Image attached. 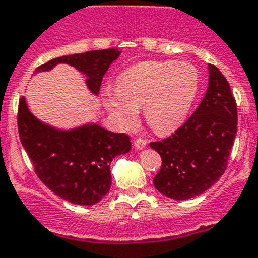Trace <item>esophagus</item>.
Here are the masks:
<instances>
[{
    "mask_svg": "<svg viewBox=\"0 0 258 258\" xmlns=\"http://www.w3.org/2000/svg\"><path fill=\"white\" fill-rule=\"evenodd\" d=\"M146 146H147V141H146V139L138 138L134 141V147H136L137 150H143Z\"/></svg>",
    "mask_w": 258,
    "mask_h": 258,
    "instance_id": "obj_1",
    "label": "esophagus"
}]
</instances>
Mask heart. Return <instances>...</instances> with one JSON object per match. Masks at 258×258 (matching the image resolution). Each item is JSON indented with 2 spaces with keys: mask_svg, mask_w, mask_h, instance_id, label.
Returning a JSON list of instances; mask_svg holds the SVG:
<instances>
[{
  "mask_svg": "<svg viewBox=\"0 0 258 258\" xmlns=\"http://www.w3.org/2000/svg\"><path fill=\"white\" fill-rule=\"evenodd\" d=\"M200 88V75L192 63L147 61L125 70L116 91L103 89L102 101L117 126L129 127L138 108L157 134H169L185 121Z\"/></svg>",
  "mask_w": 258,
  "mask_h": 258,
  "instance_id": "obj_1",
  "label": "heart"
}]
</instances>
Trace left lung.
<instances>
[{
    "mask_svg": "<svg viewBox=\"0 0 258 258\" xmlns=\"http://www.w3.org/2000/svg\"><path fill=\"white\" fill-rule=\"evenodd\" d=\"M237 124V103L228 80L209 65V88L197 110L169 138L150 143L162 158L153 179L156 189L183 201L211 188L226 170Z\"/></svg>",
    "mask_w": 258,
    "mask_h": 258,
    "instance_id": "8db88e82",
    "label": "left lung"
}]
</instances>
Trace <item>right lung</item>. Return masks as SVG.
<instances>
[{"label": "right lung", "mask_w": 258, "mask_h": 258, "mask_svg": "<svg viewBox=\"0 0 258 258\" xmlns=\"http://www.w3.org/2000/svg\"><path fill=\"white\" fill-rule=\"evenodd\" d=\"M120 53L117 48H108L62 56L41 65L35 73L68 63L86 75L87 87L97 96L103 75ZM18 127L38 178L58 197L80 206H91L107 195L111 161L132 148L126 134L112 133L94 122L68 131L51 126L30 112L24 97L19 102Z\"/></svg>", "instance_id": "obj_1"}]
</instances>
